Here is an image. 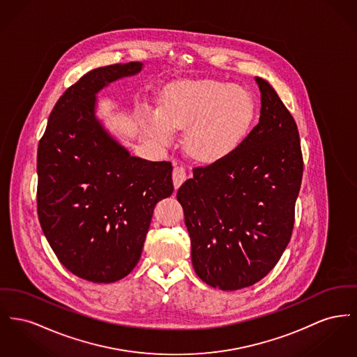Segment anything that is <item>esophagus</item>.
Returning a JSON list of instances; mask_svg holds the SVG:
<instances>
[{
    "mask_svg": "<svg viewBox=\"0 0 357 357\" xmlns=\"http://www.w3.org/2000/svg\"><path fill=\"white\" fill-rule=\"evenodd\" d=\"M186 178H188V174H186L185 168L175 165L174 169H172V182H174V188H175V189H179V186L186 181Z\"/></svg>",
    "mask_w": 357,
    "mask_h": 357,
    "instance_id": "esophagus-1",
    "label": "esophagus"
}]
</instances>
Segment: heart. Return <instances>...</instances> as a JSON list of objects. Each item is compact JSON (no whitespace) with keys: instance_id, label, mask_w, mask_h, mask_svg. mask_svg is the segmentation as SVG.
I'll use <instances>...</instances> for the list:
<instances>
[{"instance_id":"b5f03b06","label":"heart","mask_w":357,"mask_h":357,"mask_svg":"<svg viewBox=\"0 0 357 357\" xmlns=\"http://www.w3.org/2000/svg\"><path fill=\"white\" fill-rule=\"evenodd\" d=\"M255 100L240 86L221 81H199L171 89L165 110H153L148 120L149 133L167 143L174 129H186L185 148L199 162H215L245 140L255 119Z\"/></svg>"}]
</instances>
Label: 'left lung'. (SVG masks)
Returning <instances> with one entry per match:
<instances>
[{"label": "left lung", "mask_w": 357, "mask_h": 357, "mask_svg": "<svg viewBox=\"0 0 357 357\" xmlns=\"http://www.w3.org/2000/svg\"><path fill=\"white\" fill-rule=\"evenodd\" d=\"M260 120L231 155L192 168L176 192L197 275L238 290L279 261L294 229L303 158L298 126L273 86L256 77Z\"/></svg>", "instance_id": "left-lung-1"}]
</instances>
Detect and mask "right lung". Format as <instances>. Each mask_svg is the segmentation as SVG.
<instances>
[{"label":"right lung","mask_w":357,"mask_h":357,"mask_svg":"<svg viewBox=\"0 0 357 357\" xmlns=\"http://www.w3.org/2000/svg\"><path fill=\"white\" fill-rule=\"evenodd\" d=\"M143 64L89 71L54 106L38 148V215L70 273L94 282L123 279L137 264L155 205L172 191L169 162L130 156L94 117L96 94Z\"/></svg>","instance_id":"right-lung-1"}]
</instances>
